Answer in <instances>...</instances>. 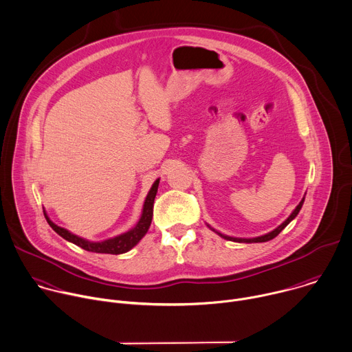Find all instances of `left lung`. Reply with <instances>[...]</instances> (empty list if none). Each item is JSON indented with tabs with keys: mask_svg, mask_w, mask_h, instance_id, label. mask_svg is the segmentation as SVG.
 I'll return each mask as SVG.
<instances>
[{
	"mask_svg": "<svg viewBox=\"0 0 352 352\" xmlns=\"http://www.w3.org/2000/svg\"><path fill=\"white\" fill-rule=\"evenodd\" d=\"M307 194V192H305ZM304 201H305V195L302 197V199L300 201V204L296 206V209L293 210V212L290 214V217L282 223V225H278L276 229H273L272 232H269V233H266V234H262V236H258V237H252V239H240V237H230V236H226V234H222L221 232H218V230H215L214 228H210L209 225H206L210 230L212 232H215L218 236H221L222 239H225V240H229V241H234V243H265V241H269V240H272V239H274L280 232H282L293 219H296V217L298 215V212L301 210V208H302V204H304Z\"/></svg>",
	"mask_w": 352,
	"mask_h": 352,
	"instance_id": "obj_1",
	"label": "left lung"
}]
</instances>
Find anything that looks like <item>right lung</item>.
Returning a JSON list of instances; mask_svg holds the SVG:
<instances>
[{"label":"right lung","instance_id":"obj_1","mask_svg":"<svg viewBox=\"0 0 352 352\" xmlns=\"http://www.w3.org/2000/svg\"><path fill=\"white\" fill-rule=\"evenodd\" d=\"M158 186H160V179H157L154 182V184L151 186L146 199H144V205H143V210H142V217H140L138 222L127 232L118 234L115 237H109L107 240H101V241H91L87 239H83L78 234H74L72 232H69L65 228H60L58 225H55L50 217L47 215L45 209H44V217L48 222V225L52 228V230L59 234L62 239H65L69 243H74L78 247L90 251V252H98V254H112V255H118V254H124L127 251H130L133 247H135L140 240H142L150 226H151V221H153V208H154V199L158 191Z\"/></svg>","mask_w":352,"mask_h":352}]
</instances>
